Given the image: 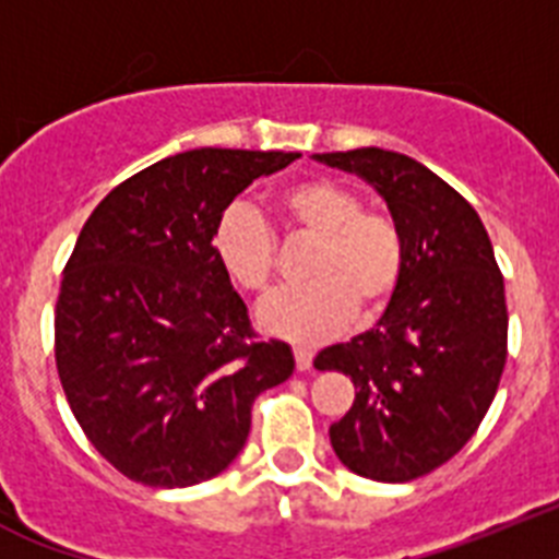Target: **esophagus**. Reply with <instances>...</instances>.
<instances>
[{
    "label": "esophagus",
    "mask_w": 559,
    "mask_h": 559,
    "mask_svg": "<svg viewBox=\"0 0 559 559\" xmlns=\"http://www.w3.org/2000/svg\"><path fill=\"white\" fill-rule=\"evenodd\" d=\"M312 360L314 354L309 352V348H295V366H298V371H309V368H312Z\"/></svg>",
    "instance_id": "esophagus-1"
}]
</instances>
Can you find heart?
<instances>
[{"mask_svg": "<svg viewBox=\"0 0 559 559\" xmlns=\"http://www.w3.org/2000/svg\"><path fill=\"white\" fill-rule=\"evenodd\" d=\"M278 211L304 239L309 284L273 295L261 307L266 332L295 343H318L346 326L352 309L371 314L396 293L405 270V239L394 216L362 207L360 193L334 179H307L281 191ZM213 255L245 293L264 295L275 278L278 245L255 207L236 202L211 233Z\"/></svg>", "mask_w": 559, "mask_h": 559, "instance_id": "b5f03b06", "label": "heart"}]
</instances>
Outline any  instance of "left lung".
Returning a JSON list of instances; mask_svg holds the SVG:
<instances>
[{
    "label": "left lung",
    "instance_id": "1",
    "mask_svg": "<svg viewBox=\"0 0 559 559\" xmlns=\"http://www.w3.org/2000/svg\"><path fill=\"white\" fill-rule=\"evenodd\" d=\"M314 159L366 179L405 239L380 320L314 357L357 388L329 439L352 473L414 481L453 459L492 405L507 362L503 275L473 205L414 157L368 145Z\"/></svg>",
    "mask_w": 559,
    "mask_h": 559
}]
</instances>
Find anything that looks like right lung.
I'll return each mask as SVG.
<instances>
[{
  "mask_svg": "<svg viewBox=\"0 0 559 559\" xmlns=\"http://www.w3.org/2000/svg\"><path fill=\"white\" fill-rule=\"evenodd\" d=\"M298 152L193 148L120 182L86 219L56 304V366L72 416L111 467L193 487L233 464L252 402L295 371L255 340L211 247L219 213Z\"/></svg>",
  "mask_w": 559,
  "mask_h": 559,
  "instance_id": "add662e5",
  "label": "right lung"
}]
</instances>
